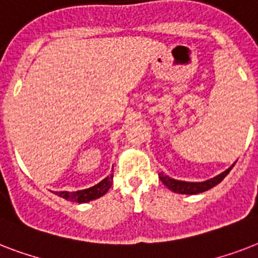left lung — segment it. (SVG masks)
<instances>
[{"label":"left lung","instance_id":"1","mask_svg":"<svg viewBox=\"0 0 258 258\" xmlns=\"http://www.w3.org/2000/svg\"><path fill=\"white\" fill-rule=\"evenodd\" d=\"M233 166L229 167L226 171L221 172L220 175L214 176L212 179L205 180V182H183V180H176L170 178L169 175H166L163 172H159V178L165 183V186H167L171 191L178 192V194H198V192L206 191L209 188L214 187L216 184L220 183L221 180L228 175L229 171L233 169Z\"/></svg>","mask_w":258,"mask_h":258}]
</instances>
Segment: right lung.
Returning a JSON list of instances; mask_svg holds the SVG:
<instances>
[{"label": "right lung", "instance_id": "obj_1", "mask_svg": "<svg viewBox=\"0 0 258 258\" xmlns=\"http://www.w3.org/2000/svg\"><path fill=\"white\" fill-rule=\"evenodd\" d=\"M112 178L113 175L111 174L109 176L104 178L103 180H100L99 183L92 186V187L86 188V190H79V191H58L56 192V196L61 197L67 201H74V202H78V204H84V202H89V201L96 200V198H100L108 191L109 187L112 186Z\"/></svg>", "mask_w": 258, "mask_h": 258}]
</instances>
